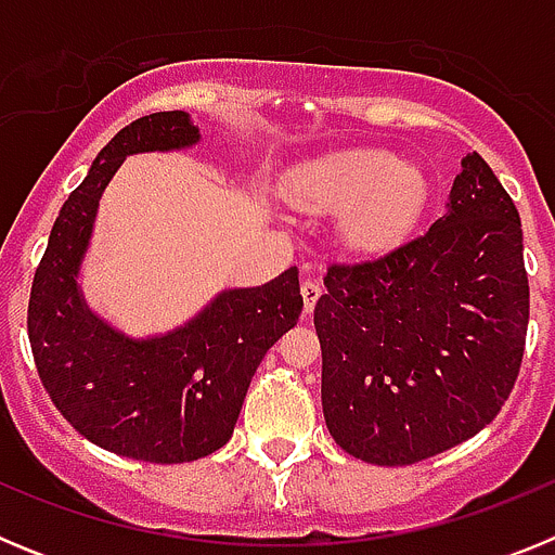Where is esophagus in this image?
<instances>
[{
    "label": "esophagus",
    "mask_w": 555,
    "mask_h": 555,
    "mask_svg": "<svg viewBox=\"0 0 555 555\" xmlns=\"http://www.w3.org/2000/svg\"><path fill=\"white\" fill-rule=\"evenodd\" d=\"M302 292V306H306V313L313 311V306H317V300L322 297V286L317 281H306L300 286Z\"/></svg>",
    "instance_id": "1"
}]
</instances>
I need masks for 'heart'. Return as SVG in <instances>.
<instances>
[{"instance_id":"1","label":"heart","mask_w":555,"mask_h":555,"mask_svg":"<svg viewBox=\"0 0 555 555\" xmlns=\"http://www.w3.org/2000/svg\"><path fill=\"white\" fill-rule=\"evenodd\" d=\"M297 208L338 214V235L358 253H384L409 238L430 199V175L377 146L338 150L308 160L286 183Z\"/></svg>"}]
</instances>
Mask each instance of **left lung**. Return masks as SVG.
<instances>
[{
  "instance_id": "obj_1",
  "label": "left lung",
  "mask_w": 555,
  "mask_h": 555,
  "mask_svg": "<svg viewBox=\"0 0 555 555\" xmlns=\"http://www.w3.org/2000/svg\"><path fill=\"white\" fill-rule=\"evenodd\" d=\"M313 325L322 411L345 453L405 467L467 442L514 389L528 331L522 224L478 152L444 217L361 263H333Z\"/></svg>"
}]
</instances>
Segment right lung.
Returning <instances> with one entry per match:
<instances>
[{"label":"right lung","instance_id":"obj_1","mask_svg":"<svg viewBox=\"0 0 555 555\" xmlns=\"http://www.w3.org/2000/svg\"><path fill=\"white\" fill-rule=\"evenodd\" d=\"M199 139L185 111L150 113L116 132L63 203L29 292V345L55 409L88 442L150 464L228 444L255 370L302 311L297 267L263 286L224 288L189 322L144 338L88 308L80 269L111 178L130 155L191 150Z\"/></svg>","mask_w":555,"mask_h":555}]
</instances>
